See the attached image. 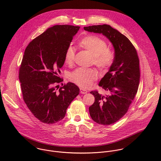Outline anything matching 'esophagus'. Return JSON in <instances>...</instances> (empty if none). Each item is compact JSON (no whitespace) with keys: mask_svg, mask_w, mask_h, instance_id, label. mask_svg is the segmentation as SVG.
Listing matches in <instances>:
<instances>
[{"mask_svg":"<svg viewBox=\"0 0 161 161\" xmlns=\"http://www.w3.org/2000/svg\"><path fill=\"white\" fill-rule=\"evenodd\" d=\"M80 93L85 94V93H87L88 92V91H86V90H85V89H80Z\"/></svg>","mask_w":161,"mask_h":161,"instance_id":"esophagus-1","label":"esophagus"}]
</instances>
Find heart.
I'll return each instance as SVG.
<instances>
[{"label":"heart","mask_w":161,"mask_h":161,"mask_svg":"<svg viewBox=\"0 0 161 161\" xmlns=\"http://www.w3.org/2000/svg\"><path fill=\"white\" fill-rule=\"evenodd\" d=\"M79 46L89 51L92 55V63L102 72L109 69L114 63L115 54L106 42L97 35H87L79 42ZM75 58V49L72 46L67 47L64 54V63L72 65ZM98 77L97 71L94 69L79 68L71 72L69 79L82 88L90 87Z\"/></svg>","instance_id":"1"}]
</instances>
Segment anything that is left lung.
<instances>
[{
  "instance_id": "1",
  "label": "left lung",
  "mask_w": 161,
  "mask_h": 161,
  "mask_svg": "<svg viewBox=\"0 0 161 161\" xmlns=\"http://www.w3.org/2000/svg\"><path fill=\"white\" fill-rule=\"evenodd\" d=\"M86 31L102 33L112 43L114 61L98 86L108 94L91 92L95 102L89 107L92 119L98 124L110 125L126 114L138 92L139 84V60L137 51L129 39L108 25L84 27Z\"/></svg>"
}]
</instances>
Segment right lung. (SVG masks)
<instances>
[{"mask_svg":"<svg viewBox=\"0 0 161 161\" xmlns=\"http://www.w3.org/2000/svg\"><path fill=\"white\" fill-rule=\"evenodd\" d=\"M80 26L54 25L33 40L26 47L19 69L23 98L37 119L46 124L61 121L71 102L79 95L74 83L62 84L60 69L64 54Z\"/></svg>","mask_w":161,"mask_h":161,"instance_id":"1","label":"right lung"}]
</instances>
